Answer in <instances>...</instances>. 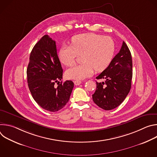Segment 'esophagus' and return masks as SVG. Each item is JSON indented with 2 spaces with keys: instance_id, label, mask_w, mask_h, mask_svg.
Returning <instances> with one entry per match:
<instances>
[{
  "instance_id": "1",
  "label": "esophagus",
  "mask_w": 157,
  "mask_h": 157,
  "mask_svg": "<svg viewBox=\"0 0 157 157\" xmlns=\"http://www.w3.org/2000/svg\"><path fill=\"white\" fill-rule=\"evenodd\" d=\"M74 83L76 86H78L81 83V81L80 80H76V81H74Z\"/></svg>"
}]
</instances>
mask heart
Here are the masks:
<instances>
[{
  "label": "heart",
  "instance_id": "b5f03b06",
  "mask_svg": "<svg viewBox=\"0 0 157 157\" xmlns=\"http://www.w3.org/2000/svg\"><path fill=\"white\" fill-rule=\"evenodd\" d=\"M115 52V43L109 36L95 33L78 35L72 38L71 45H63L59 58L67 66L74 64L78 55H82V63L66 71L67 78L83 79L91 76L94 70L100 72L110 63Z\"/></svg>",
  "mask_w": 157,
  "mask_h": 157
}]
</instances>
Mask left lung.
<instances>
[{
    "label": "left lung",
    "mask_w": 157,
    "mask_h": 157,
    "mask_svg": "<svg viewBox=\"0 0 157 157\" xmlns=\"http://www.w3.org/2000/svg\"><path fill=\"white\" fill-rule=\"evenodd\" d=\"M132 78V56L126 43L123 41L119 52L107 68L96 77L97 79L105 81L102 82L96 81V89L93 94V101L105 110L116 108L128 95Z\"/></svg>",
    "instance_id": "1"
}]
</instances>
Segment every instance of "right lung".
<instances>
[{
	"mask_svg": "<svg viewBox=\"0 0 157 157\" xmlns=\"http://www.w3.org/2000/svg\"><path fill=\"white\" fill-rule=\"evenodd\" d=\"M28 86L35 102L43 109L58 111L69 101L74 83L63 78V69L58 58L56 42L44 35L34 46L27 70ZM58 82L56 87L54 84Z\"/></svg>",
	"mask_w": 157,
	"mask_h": 157,
	"instance_id": "add662e5",
	"label": "right lung"
}]
</instances>
